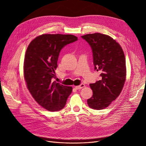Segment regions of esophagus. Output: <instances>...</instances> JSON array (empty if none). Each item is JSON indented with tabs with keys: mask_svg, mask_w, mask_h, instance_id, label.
<instances>
[{
	"mask_svg": "<svg viewBox=\"0 0 146 146\" xmlns=\"http://www.w3.org/2000/svg\"><path fill=\"white\" fill-rule=\"evenodd\" d=\"M85 85H84L83 83H82V84H80V85L79 86H75V88H76V90H80V89H82V88H84L85 87Z\"/></svg>",
	"mask_w": 146,
	"mask_h": 146,
	"instance_id": "esophagus-1",
	"label": "esophagus"
}]
</instances>
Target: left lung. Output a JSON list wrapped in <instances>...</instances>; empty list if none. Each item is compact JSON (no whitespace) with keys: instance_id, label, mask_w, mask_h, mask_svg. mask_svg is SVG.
<instances>
[{"instance_id":"obj_1","label":"left lung","mask_w":146,"mask_h":146,"mask_svg":"<svg viewBox=\"0 0 146 146\" xmlns=\"http://www.w3.org/2000/svg\"><path fill=\"white\" fill-rule=\"evenodd\" d=\"M81 37L91 48L94 70L100 72V80L90 84L93 94L87 103L92 109L102 110L122 90L126 77L125 55L121 46L107 35L96 33Z\"/></svg>"}]
</instances>
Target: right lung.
Returning <instances> with one entry per match:
<instances>
[{"label":"right lung","mask_w":146,"mask_h":146,"mask_svg":"<svg viewBox=\"0 0 146 146\" xmlns=\"http://www.w3.org/2000/svg\"><path fill=\"white\" fill-rule=\"evenodd\" d=\"M78 40L72 35L44 34L31 41L26 50L24 74L28 90L36 102L49 111L63 109L72 88L52 78L61 50Z\"/></svg>","instance_id":"add662e5"}]
</instances>
